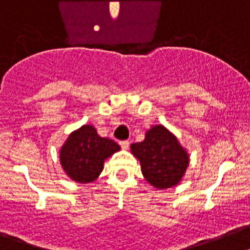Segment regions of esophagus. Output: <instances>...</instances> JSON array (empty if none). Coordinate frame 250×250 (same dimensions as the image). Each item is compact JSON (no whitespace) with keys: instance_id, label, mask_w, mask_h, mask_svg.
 Instances as JSON below:
<instances>
[{"instance_id":"1","label":"esophagus","mask_w":250,"mask_h":250,"mask_svg":"<svg viewBox=\"0 0 250 250\" xmlns=\"http://www.w3.org/2000/svg\"><path fill=\"white\" fill-rule=\"evenodd\" d=\"M120 145L123 149H127V148L129 147V141H121Z\"/></svg>"}]
</instances>
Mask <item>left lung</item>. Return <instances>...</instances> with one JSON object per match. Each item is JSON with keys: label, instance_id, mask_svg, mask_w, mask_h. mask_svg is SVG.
<instances>
[{"label": "left lung", "instance_id": "obj_1", "mask_svg": "<svg viewBox=\"0 0 250 250\" xmlns=\"http://www.w3.org/2000/svg\"><path fill=\"white\" fill-rule=\"evenodd\" d=\"M130 149L141 162L146 181L159 189L178 184L189 164L186 150L163 125H154L145 141L133 143Z\"/></svg>", "mask_w": 250, "mask_h": 250}]
</instances>
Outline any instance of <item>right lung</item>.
<instances>
[{"label": "right lung", "instance_id": "right-lung-1", "mask_svg": "<svg viewBox=\"0 0 250 250\" xmlns=\"http://www.w3.org/2000/svg\"><path fill=\"white\" fill-rule=\"evenodd\" d=\"M120 148L112 139L98 136L92 125H82L61 148V164L73 181L89 183L102 172L105 159Z\"/></svg>", "mask_w": 250, "mask_h": 250}]
</instances>
